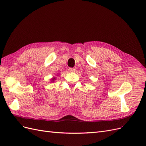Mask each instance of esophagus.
<instances>
[{
	"mask_svg": "<svg viewBox=\"0 0 146 146\" xmlns=\"http://www.w3.org/2000/svg\"><path fill=\"white\" fill-rule=\"evenodd\" d=\"M69 72H75V70H76V69H75V68H69Z\"/></svg>",
	"mask_w": 146,
	"mask_h": 146,
	"instance_id": "obj_1",
	"label": "esophagus"
}]
</instances>
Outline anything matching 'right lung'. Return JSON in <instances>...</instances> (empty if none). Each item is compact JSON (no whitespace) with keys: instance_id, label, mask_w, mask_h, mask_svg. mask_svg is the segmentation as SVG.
<instances>
[{"instance_id":"right-lung-1","label":"right lung","mask_w":146,"mask_h":146,"mask_svg":"<svg viewBox=\"0 0 146 146\" xmlns=\"http://www.w3.org/2000/svg\"><path fill=\"white\" fill-rule=\"evenodd\" d=\"M55 80V77L52 78V82H54Z\"/></svg>"}]
</instances>
